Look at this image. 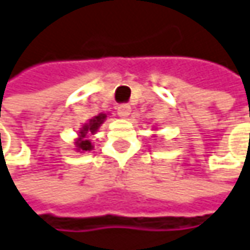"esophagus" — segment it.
<instances>
[{
    "label": "esophagus",
    "instance_id": "esophagus-1",
    "mask_svg": "<svg viewBox=\"0 0 250 250\" xmlns=\"http://www.w3.org/2000/svg\"><path fill=\"white\" fill-rule=\"evenodd\" d=\"M117 113H119V116L120 117H128L130 116V113H131V108H130V105H120L119 109H117Z\"/></svg>",
    "mask_w": 250,
    "mask_h": 250
}]
</instances>
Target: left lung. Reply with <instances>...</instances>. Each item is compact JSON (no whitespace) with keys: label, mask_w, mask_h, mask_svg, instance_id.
<instances>
[{"label":"left lung","mask_w":250,"mask_h":250,"mask_svg":"<svg viewBox=\"0 0 250 250\" xmlns=\"http://www.w3.org/2000/svg\"><path fill=\"white\" fill-rule=\"evenodd\" d=\"M153 131H156V127H155V128H153Z\"/></svg>","instance_id":"obj_1"}]
</instances>
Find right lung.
Segmentation results:
<instances>
[{
    "instance_id": "add662e5",
    "label": "right lung",
    "mask_w": 250,
    "mask_h": 250,
    "mask_svg": "<svg viewBox=\"0 0 250 250\" xmlns=\"http://www.w3.org/2000/svg\"><path fill=\"white\" fill-rule=\"evenodd\" d=\"M108 115L109 113H99L98 116H94L88 122L83 123L77 131V137L74 138V151L84 153L94 149V142H91L90 137L98 133L99 127L105 123Z\"/></svg>"
}]
</instances>
